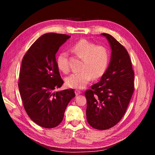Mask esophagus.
I'll list each match as a JSON object with an SVG mask.
<instances>
[{"instance_id": "esophagus-1", "label": "esophagus", "mask_w": 155, "mask_h": 155, "mask_svg": "<svg viewBox=\"0 0 155 155\" xmlns=\"http://www.w3.org/2000/svg\"><path fill=\"white\" fill-rule=\"evenodd\" d=\"M75 93H76V96H78L79 94H80L81 92L80 91H79V90H76V91H75Z\"/></svg>"}]
</instances>
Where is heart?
Masks as SVG:
<instances>
[{
    "label": "heart",
    "mask_w": 155,
    "mask_h": 155,
    "mask_svg": "<svg viewBox=\"0 0 155 155\" xmlns=\"http://www.w3.org/2000/svg\"><path fill=\"white\" fill-rule=\"evenodd\" d=\"M72 52L82 60L79 72L73 73L65 79L67 87L82 89L89 83L92 78L98 79L104 76L110 59L109 51L106 47L86 39H81L70 48ZM59 70L67 73L69 71L68 56L66 52H61L56 58Z\"/></svg>",
    "instance_id": "obj_1"
}]
</instances>
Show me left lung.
<instances>
[{"mask_svg": "<svg viewBox=\"0 0 155 155\" xmlns=\"http://www.w3.org/2000/svg\"><path fill=\"white\" fill-rule=\"evenodd\" d=\"M105 37L112 50L109 66L100 81L86 91L87 120L93 128L110 129L125 114L134 92V73L127 50L112 35Z\"/></svg>", "mask_w": 155, "mask_h": 155, "instance_id": "1", "label": "left lung"}]
</instances>
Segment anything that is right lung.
I'll list each match as a JSON object with an SVG mask.
<instances>
[{
    "label": "right lung",
    "instance_id": "1",
    "mask_svg": "<svg viewBox=\"0 0 155 155\" xmlns=\"http://www.w3.org/2000/svg\"><path fill=\"white\" fill-rule=\"evenodd\" d=\"M70 37L45 34L30 46L22 61L18 85L23 106L30 119L42 127L54 128L61 122L68 103L76 96L72 88L54 92L63 84L55 54Z\"/></svg>",
    "mask_w": 155,
    "mask_h": 155
}]
</instances>
